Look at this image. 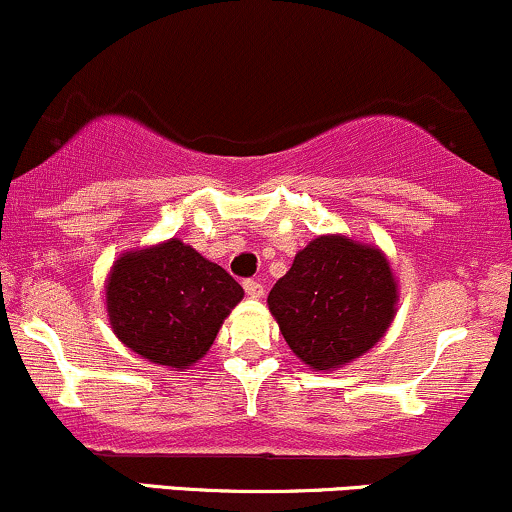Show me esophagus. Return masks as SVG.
Wrapping results in <instances>:
<instances>
[{"mask_svg": "<svg viewBox=\"0 0 512 512\" xmlns=\"http://www.w3.org/2000/svg\"><path fill=\"white\" fill-rule=\"evenodd\" d=\"M243 289H245V293H248L250 298H262L264 296V286L257 279H245L243 281Z\"/></svg>", "mask_w": 512, "mask_h": 512, "instance_id": "obj_1", "label": "esophagus"}]
</instances>
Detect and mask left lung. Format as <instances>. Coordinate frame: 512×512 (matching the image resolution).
<instances>
[{"mask_svg": "<svg viewBox=\"0 0 512 512\" xmlns=\"http://www.w3.org/2000/svg\"><path fill=\"white\" fill-rule=\"evenodd\" d=\"M397 298L383 252L320 236L298 252L267 303L293 354L315 370H337L385 337Z\"/></svg>", "mask_w": 512, "mask_h": 512, "instance_id": "8db88e82", "label": "left lung"}]
</instances>
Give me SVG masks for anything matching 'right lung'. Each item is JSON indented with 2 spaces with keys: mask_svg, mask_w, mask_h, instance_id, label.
Instances as JSON below:
<instances>
[{
  "mask_svg": "<svg viewBox=\"0 0 512 512\" xmlns=\"http://www.w3.org/2000/svg\"><path fill=\"white\" fill-rule=\"evenodd\" d=\"M243 286L178 238L117 257L105 281L113 332L146 361L187 368L209 351Z\"/></svg>",
  "mask_w": 512,
  "mask_h": 512,
  "instance_id": "right-lung-1",
  "label": "right lung"
}]
</instances>
